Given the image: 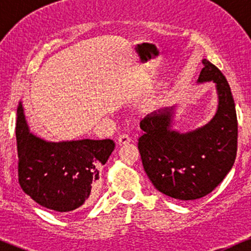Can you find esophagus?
I'll use <instances>...</instances> for the list:
<instances>
[{"label":"esophagus","instance_id":"esophagus-1","mask_svg":"<svg viewBox=\"0 0 251 251\" xmlns=\"http://www.w3.org/2000/svg\"><path fill=\"white\" fill-rule=\"evenodd\" d=\"M129 142H131V138L127 134H122L118 137V144L119 145H125V144H128Z\"/></svg>","mask_w":251,"mask_h":251}]
</instances>
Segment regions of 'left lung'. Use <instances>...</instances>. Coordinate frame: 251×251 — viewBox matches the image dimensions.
<instances>
[{
  "label": "left lung",
  "mask_w": 251,
  "mask_h": 251,
  "mask_svg": "<svg viewBox=\"0 0 251 251\" xmlns=\"http://www.w3.org/2000/svg\"><path fill=\"white\" fill-rule=\"evenodd\" d=\"M197 83L214 82L217 107L205 125L176 129L177 105L153 111L140 122L138 140L143 166L153 186L180 201H194L214 190L229 174L237 151V117L226 76L204 59Z\"/></svg>",
  "instance_id": "obj_1"
}]
</instances>
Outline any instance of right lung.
Returning <instances> with one entry per match:
<instances>
[{"label":"right lung","instance_id":"add662e5","mask_svg":"<svg viewBox=\"0 0 251 251\" xmlns=\"http://www.w3.org/2000/svg\"><path fill=\"white\" fill-rule=\"evenodd\" d=\"M16 114L19 181L25 194L62 215L87 203L97 189L100 168L113 152V140L50 142L30 132L22 101Z\"/></svg>","mask_w":251,"mask_h":251}]
</instances>
